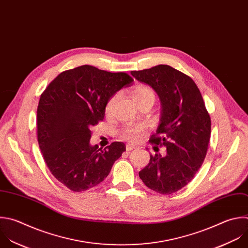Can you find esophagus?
Listing matches in <instances>:
<instances>
[{
    "instance_id": "1",
    "label": "esophagus",
    "mask_w": 248,
    "mask_h": 248,
    "mask_svg": "<svg viewBox=\"0 0 248 248\" xmlns=\"http://www.w3.org/2000/svg\"><path fill=\"white\" fill-rule=\"evenodd\" d=\"M125 149H126V151H131V150L136 149V146H134V145H130V144H127V145H126V147H125Z\"/></svg>"
}]
</instances>
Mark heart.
<instances>
[{
  "instance_id": "heart-1",
  "label": "heart",
  "mask_w": 248,
  "mask_h": 248,
  "mask_svg": "<svg viewBox=\"0 0 248 248\" xmlns=\"http://www.w3.org/2000/svg\"><path fill=\"white\" fill-rule=\"evenodd\" d=\"M130 93H131V96H132L133 100L136 102V104H139L142 101H145V100L150 99V98L155 99V95H154L153 91L151 89H149L148 87H145V86H141V85L136 86L131 90ZM116 98H117V96H114L108 101V103L106 105V108H105L106 114L111 113L113 105L116 101ZM141 131H142V127H140V126L127 127L122 132V137L125 140H128V141H135L139 137V134H140Z\"/></svg>"
}]
</instances>
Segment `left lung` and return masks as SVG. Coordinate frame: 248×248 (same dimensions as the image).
<instances>
[{"mask_svg": "<svg viewBox=\"0 0 248 248\" xmlns=\"http://www.w3.org/2000/svg\"><path fill=\"white\" fill-rule=\"evenodd\" d=\"M130 74L160 100L159 124L150 142L167 148L164 155H150L139 177L156 193H175L191 182L204 160L211 132L209 114L195 81L182 72L161 64Z\"/></svg>", "mask_w": 248, "mask_h": 248, "instance_id": "8db88e82", "label": "left lung"}]
</instances>
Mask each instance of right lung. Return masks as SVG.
<instances>
[{"label":"right lung","instance_id":"right-lung-1","mask_svg":"<svg viewBox=\"0 0 248 248\" xmlns=\"http://www.w3.org/2000/svg\"><path fill=\"white\" fill-rule=\"evenodd\" d=\"M133 78L82 65L59 74L41 95L38 142L52 175L74 192L101 183L125 151L123 142L91 145L92 126L103 121L108 101Z\"/></svg>","mask_w":248,"mask_h":248}]
</instances>
